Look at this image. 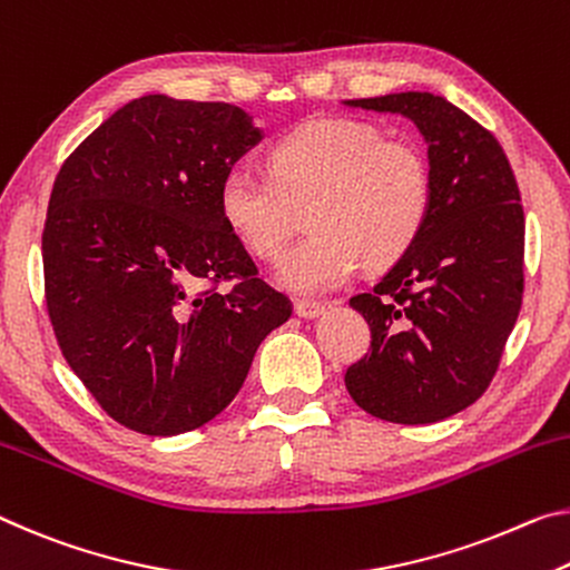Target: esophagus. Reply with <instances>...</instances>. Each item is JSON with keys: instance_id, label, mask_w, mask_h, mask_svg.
<instances>
[{"instance_id": "1", "label": "esophagus", "mask_w": 570, "mask_h": 570, "mask_svg": "<svg viewBox=\"0 0 570 570\" xmlns=\"http://www.w3.org/2000/svg\"><path fill=\"white\" fill-rule=\"evenodd\" d=\"M294 314L299 320H317L324 314V304L317 302H296L294 304Z\"/></svg>"}]
</instances>
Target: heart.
<instances>
[{"mask_svg":"<svg viewBox=\"0 0 570 570\" xmlns=\"http://www.w3.org/2000/svg\"><path fill=\"white\" fill-rule=\"evenodd\" d=\"M309 203V238L276 266V284L322 296L355 274L360 261L385 266L419 238L431 210V169L411 139L373 124L314 119L271 149V177L233 165L218 185V213L258 258H276L294 233V207Z\"/></svg>","mask_w":570,"mask_h":570,"instance_id":"1","label":"heart"}]
</instances>
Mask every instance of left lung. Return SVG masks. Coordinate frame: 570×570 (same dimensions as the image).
Segmentation results:
<instances>
[{"label":"left lung","mask_w":570,"mask_h":570,"mask_svg":"<svg viewBox=\"0 0 570 570\" xmlns=\"http://www.w3.org/2000/svg\"><path fill=\"white\" fill-rule=\"evenodd\" d=\"M401 114L429 147L431 210L419 238L373 294L367 355L347 367L360 409L393 423H436L487 391L522 304L525 215L504 151L446 98L409 90L345 101Z\"/></svg>","instance_id":"1"}]
</instances>
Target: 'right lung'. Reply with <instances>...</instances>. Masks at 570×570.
<instances>
[{
    "mask_svg": "<svg viewBox=\"0 0 570 570\" xmlns=\"http://www.w3.org/2000/svg\"><path fill=\"white\" fill-rule=\"evenodd\" d=\"M264 139L243 108L149 94L80 144L52 185L45 299L101 409L147 436L200 429L246 381L284 294L218 213V185ZM240 277L228 295L203 283Z\"/></svg>",
    "mask_w": 570,
    "mask_h": 570,
    "instance_id": "obj_1",
    "label": "right lung"
}]
</instances>
